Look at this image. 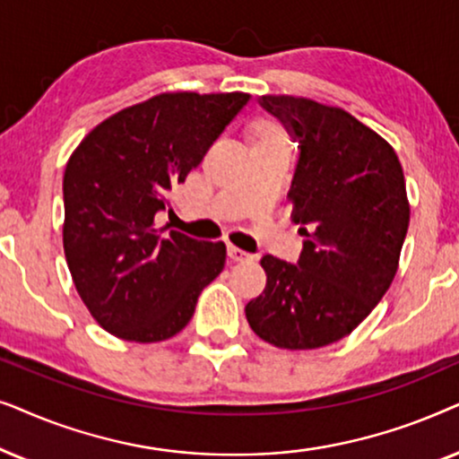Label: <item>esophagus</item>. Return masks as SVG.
<instances>
[{
    "label": "esophagus",
    "instance_id": "esophagus-1",
    "mask_svg": "<svg viewBox=\"0 0 459 459\" xmlns=\"http://www.w3.org/2000/svg\"><path fill=\"white\" fill-rule=\"evenodd\" d=\"M229 258L233 262H252L254 255L243 252V249H239V247H229Z\"/></svg>",
    "mask_w": 459,
    "mask_h": 459
}]
</instances>
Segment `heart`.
Listing matches in <instances>:
<instances>
[{
    "instance_id": "obj_1",
    "label": "heart",
    "mask_w": 459,
    "mask_h": 459,
    "mask_svg": "<svg viewBox=\"0 0 459 459\" xmlns=\"http://www.w3.org/2000/svg\"><path fill=\"white\" fill-rule=\"evenodd\" d=\"M247 136L252 140V151H290V136H287L285 127L273 119H255L249 126Z\"/></svg>"
}]
</instances>
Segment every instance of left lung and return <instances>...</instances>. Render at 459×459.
<instances>
[{"mask_svg": "<svg viewBox=\"0 0 459 459\" xmlns=\"http://www.w3.org/2000/svg\"><path fill=\"white\" fill-rule=\"evenodd\" d=\"M260 105L298 140L287 199L307 241L298 264L260 260L266 287L246 316L268 344L310 351L351 333L393 283L409 226L405 176L393 146L344 108L285 94Z\"/></svg>", "mask_w": 459, "mask_h": 459, "instance_id": "8db88e82", "label": "left lung"}]
</instances>
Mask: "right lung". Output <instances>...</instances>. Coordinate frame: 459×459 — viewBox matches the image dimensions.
Here are the masks:
<instances>
[{
	"instance_id": "1",
	"label": "right lung",
	"mask_w": 459,
	"mask_h": 459,
	"mask_svg": "<svg viewBox=\"0 0 459 459\" xmlns=\"http://www.w3.org/2000/svg\"><path fill=\"white\" fill-rule=\"evenodd\" d=\"M247 100L246 91H166L121 108L73 151L65 255L79 298L108 333L140 344L172 338L222 273V241L163 233L155 213Z\"/></svg>"
}]
</instances>
